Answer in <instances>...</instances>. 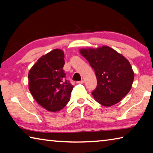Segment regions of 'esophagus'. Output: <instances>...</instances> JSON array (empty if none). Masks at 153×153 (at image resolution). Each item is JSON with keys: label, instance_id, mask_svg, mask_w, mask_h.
<instances>
[{"label": "esophagus", "instance_id": "1", "mask_svg": "<svg viewBox=\"0 0 153 153\" xmlns=\"http://www.w3.org/2000/svg\"><path fill=\"white\" fill-rule=\"evenodd\" d=\"M84 82V80H81V81H78L77 82V84H83V83Z\"/></svg>", "mask_w": 153, "mask_h": 153}]
</instances>
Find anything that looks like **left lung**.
Segmentation results:
<instances>
[{"instance_id": "1", "label": "left lung", "mask_w": 153, "mask_h": 153, "mask_svg": "<svg viewBox=\"0 0 153 153\" xmlns=\"http://www.w3.org/2000/svg\"><path fill=\"white\" fill-rule=\"evenodd\" d=\"M94 69L97 86L92 92L94 100L104 107L120 102L132 86L134 72L128 59L108 46L79 49Z\"/></svg>"}]
</instances>
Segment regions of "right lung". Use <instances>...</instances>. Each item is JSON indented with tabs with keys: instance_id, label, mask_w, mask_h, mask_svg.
Masks as SVG:
<instances>
[{
	"instance_id": "obj_1",
	"label": "right lung",
	"mask_w": 153,
	"mask_h": 153,
	"mask_svg": "<svg viewBox=\"0 0 153 153\" xmlns=\"http://www.w3.org/2000/svg\"><path fill=\"white\" fill-rule=\"evenodd\" d=\"M64 64L63 51L56 48L38 59L28 73L31 94L38 104L51 112L65 107L74 88L65 78Z\"/></svg>"
}]
</instances>
